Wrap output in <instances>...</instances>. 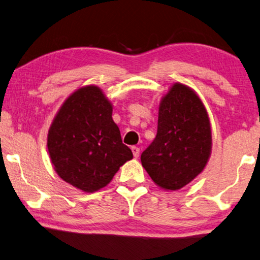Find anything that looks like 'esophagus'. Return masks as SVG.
<instances>
[{
	"instance_id": "34e87169",
	"label": "esophagus",
	"mask_w": 260,
	"mask_h": 260,
	"mask_svg": "<svg viewBox=\"0 0 260 260\" xmlns=\"http://www.w3.org/2000/svg\"><path fill=\"white\" fill-rule=\"evenodd\" d=\"M132 149V152H133V155H134V157L135 158H138L139 156H140V148H138V147H135V146H133L131 148Z\"/></svg>"
}]
</instances>
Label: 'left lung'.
Segmentation results:
<instances>
[{
  "label": "left lung",
  "mask_w": 260,
  "mask_h": 260,
  "mask_svg": "<svg viewBox=\"0 0 260 260\" xmlns=\"http://www.w3.org/2000/svg\"><path fill=\"white\" fill-rule=\"evenodd\" d=\"M212 151L208 113L189 86L175 83L159 103L157 134L141 154L154 183L176 191L201 174Z\"/></svg>",
  "instance_id": "8db88e82"
}]
</instances>
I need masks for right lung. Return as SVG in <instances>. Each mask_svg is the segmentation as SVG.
<instances>
[{
  "label": "right lung",
  "mask_w": 260,
  "mask_h": 260,
  "mask_svg": "<svg viewBox=\"0 0 260 260\" xmlns=\"http://www.w3.org/2000/svg\"><path fill=\"white\" fill-rule=\"evenodd\" d=\"M113 106L97 85L77 89L57 111L47 148L61 179L86 193L105 187L133 158L112 119Z\"/></svg>",
  "instance_id": "add662e5"
}]
</instances>
